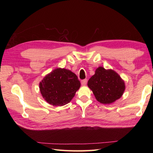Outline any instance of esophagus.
Here are the masks:
<instances>
[{
    "instance_id": "1",
    "label": "esophagus",
    "mask_w": 153,
    "mask_h": 153,
    "mask_svg": "<svg viewBox=\"0 0 153 153\" xmlns=\"http://www.w3.org/2000/svg\"><path fill=\"white\" fill-rule=\"evenodd\" d=\"M87 84V79H85V80H83L81 81V84L82 85H85Z\"/></svg>"
}]
</instances>
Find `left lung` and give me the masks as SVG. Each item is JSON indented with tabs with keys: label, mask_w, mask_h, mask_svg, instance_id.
<instances>
[{
	"label": "left lung",
	"mask_w": 153,
	"mask_h": 153,
	"mask_svg": "<svg viewBox=\"0 0 153 153\" xmlns=\"http://www.w3.org/2000/svg\"><path fill=\"white\" fill-rule=\"evenodd\" d=\"M87 85L96 100L103 104H111L121 98L125 91V83L113 69L100 66L88 81Z\"/></svg>",
	"instance_id": "left-lung-1"
}]
</instances>
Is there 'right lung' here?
Here are the masks:
<instances>
[{
  "instance_id": "1",
  "label": "right lung",
  "mask_w": 153,
  "mask_h": 153,
  "mask_svg": "<svg viewBox=\"0 0 153 153\" xmlns=\"http://www.w3.org/2000/svg\"><path fill=\"white\" fill-rule=\"evenodd\" d=\"M39 86L41 95L48 103L61 106L70 102L80 87V82L71 71L58 68L47 74Z\"/></svg>"
}]
</instances>
